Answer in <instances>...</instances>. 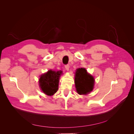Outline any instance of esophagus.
I'll list each match as a JSON object with an SVG mask.
<instances>
[{
  "mask_svg": "<svg viewBox=\"0 0 134 134\" xmlns=\"http://www.w3.org/2000/svg\"><path fill=\"white\" fill-rule=\"evenodd\" d=\"M65 68L66 70H69V65L68 64L65 65Z\"/></svg>",
  "mask_w": 134,
  "mask_h": 134,
  "instance_id": "34e87169",
  "label": "esophagus"
}]
</instances>
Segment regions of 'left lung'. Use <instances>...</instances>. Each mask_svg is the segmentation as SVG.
<instances>
[{
	"label": "left lung",
	"mask_w": 134,
	"mask_h": 134,
	"mask_svg": "<svg viewBox=\"0 0 134 134\" xmlns=\"http://www.w3.org/2000/svg\"><path fill=\"white\" fill-rule=\"evenodd\" d=\"M94 80L93 77L87 73L84 68L76 70L75 76V85L77 92L79 94H87L93 89Z\"/></svg>",
	"instance_id": "1"
}]
</instances>
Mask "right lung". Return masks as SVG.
Returning a JSON list of instances; mask_svg holds the SVG:
<instances>
[{
    "label": "right lung",
    "instance_id": "right-lung-1",
    "mask_svg": "<svg viewBox=\"0 0 134 134\" xmlns=\"http://www.w3.org/2000/svg\"><path fill=\"white\" fill-rule=\"evenodd\" d=\"M62 71H48L40 76V87L42 92L48 96H52L58 90L60 76Z\"/></svg>",
    "mask_w": 134,
    "mask_h": 134
}]
</instances>
